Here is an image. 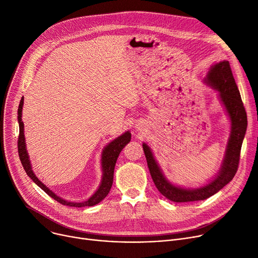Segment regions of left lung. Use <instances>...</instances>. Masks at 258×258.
<instances>
[{
  "mask_svg": "<svg viewBox=\"0 0 258 258\" xmlns=\"http://www.w3.org/2000/svg\"><path fill=\"white\" fill-rule=\"evenodd\" d=\"M204 83L219 92L220 99L231 121V133H230L222 167L210 183L195 189L173 185L162 172L150 146L146 143L142 144L147 166L157 189L161 195L175 203L202 201L210 198L234 178L238 168L240 148L247 131L248 120L229 61L223 60L213 64L204 79Z\"/></svg>",
  "mask_w": 258,
  "mask_h": 258,
  "instance_id": "obj_1",
  "label": "left lung"
}]
</instances>
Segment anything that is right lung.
Segmentation results:
<instances>
[{"instance_id":"right-lung-1","label":"right lung","mask_w":258,"mask_h":258,"mask_svg":"<svg viewBox=\"0 0 258 258\" xmlns=\"http://www.w3.org/2000/svg\"><path fill=\"white\" fill-rule=\"evenodd\" d=\"M23 104H24V97H22L19 105L18 110V121H19V126H20V135H19V140H18V150H19V156L21 163L26 171V173L29 175L31 180L38 186L43 189V190L50 196L52 199L57 201L58 203L66 206H71V207H86V206H94L98 204L101 202L111 190V187L113 185V179H114V169L116 161L118 159V156L120 152L123 150V147L131 141L132 135L127 131L124 134H122L121 136L114 139L112 142L108 143L102 151L101 154V169H102V178L100 185L95 194L88 199L85 202H68L58 196L54 194L51 189H49L44 183L40 182L38 178L34 174L31 163L29 160L28 153L26 150V142H25V135H24V122L22 121V110H23Z\"/></svg>"}]
</instances>
